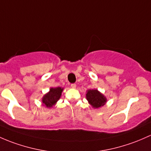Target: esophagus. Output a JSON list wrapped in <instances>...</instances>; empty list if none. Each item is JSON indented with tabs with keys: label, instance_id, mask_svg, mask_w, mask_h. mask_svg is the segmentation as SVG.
Instances as JSON below:
<instances>
[{
	"label": "esophagus",
	"instance_id": "obj_1",
	"mask_svg": "<svg viewBox=\"0 0 151 151\" xmlns=\"http://www.w3.org/2000/svg\"><path fill=\"white\" fill-rule=\"evenodd\" d=\"M76 86H77V85H76V84H71V88H76Z\"/></svg>",
	"mask_w": 151,
	"mask_h": 151
}]
</instances>
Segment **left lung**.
<instances>
[{
  "mask_svg": "<svg viewBox=\"0 0 151 151\" xmlns=\"http://www.w3.org/2000/svg\"><path fill=\"white\" fill-rule=\"evenodd\" d=\"M87 100L93 108H99L105 105L106 98L97 90H89L86 94Z\"/></svg>",
  "mask_w": 151,
  "mask_h": 151,
  "instance_id": "1",
  "label": "left lung"
}]
</instances>
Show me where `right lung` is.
Returning <instances> with one entry per match:
<instances>
[{
  "label": "right lung",
  "instance_id": "add662e5",
  "mask_svg": "<svg viewBox=\"0 0 151 151\" xmlns=\"http://www.w3.org/2000/svg\"><path fill=\"white\" fill-rule=\"evenodd\" d=\"M63 88H60V87L55 88H50V92L47 93L46 95H45L42 98V101L43 104L47 108L52 107L59 100Z\"/></svg>",
  "mask_w": 151,
  "mask_h": 151
}]
</instances>
